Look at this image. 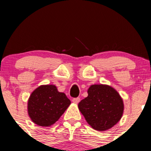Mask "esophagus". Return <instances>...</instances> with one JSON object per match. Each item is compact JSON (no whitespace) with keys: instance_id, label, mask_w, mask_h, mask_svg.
Masks as SVG:
<instances>
[{"instance_id":"1","label":"esophagus","mask_w":151,"mask_h":151,"mask_svg":"<svg viewBox=\"0 0 151 151\" xmlns=\"http://www.w3.org/2000/svg\"><path fill=\"white\" fill-rule=\"evenodd\" d=\"M80 97H77V98L72 99V101L74 103H75V104H78V103L80 102Z\"/></svg>"}]
</instances>
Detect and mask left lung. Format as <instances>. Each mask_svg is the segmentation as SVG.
Wrapping results in <instances>:
<instances>
[{
    "label": "left lung",
    "instance_id": "1",
    "mask_svg": "<svg viewBox=\"0 0 151 151\" xmlns=\"http://www.w3.org/2000/svg\"><path fill=\"white\" fill-rule=\"evenodd\" d=\"M88 93V96L79 103L78 107L93 129L106 130L120 121L123 103L114 88L105 85H93L90 87Z\"/></svg>",
    "mask_w": 151,
    "mask_h": 151
}]
</instances>
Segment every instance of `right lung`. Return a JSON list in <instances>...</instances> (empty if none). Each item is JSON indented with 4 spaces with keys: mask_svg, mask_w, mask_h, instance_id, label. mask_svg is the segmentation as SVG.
<instances>
[{
    "mask_svg": "<svg viewBox=\"0 0 151 151\" xmlns=\"http://www.w3.org/2000/svg\"><path fill=\"white\" fill-rule=\"evenodd\" d=\"M70 104L66 94L58 92L55 85H42L29 98L28 115L36 124L50 126L60 118Z\"/></svg>",
    "mask_w": 151,
    "mask_h": 151,
    "instance_id": "add662e5",
    "label": "right lung"
}]
</instances>
